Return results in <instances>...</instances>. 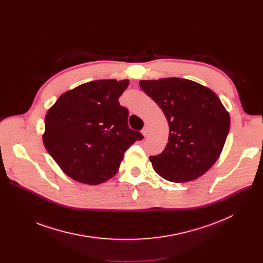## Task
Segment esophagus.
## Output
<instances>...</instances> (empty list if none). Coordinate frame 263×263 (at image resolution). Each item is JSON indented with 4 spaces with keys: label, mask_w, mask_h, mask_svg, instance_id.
<instances>
[{
    "label": "esophagus",
    "mask_w": 263,
    "mask_h": 263,
    "mask_svg": "<svg viewBox=\"0 0 263 263\" xmlns=\"http://www.w3.org/2000/svg\"><path fill=\"white\" fill-rule=\"evenodd\" d=\"M141 132H142V134H143L144 137H147V136L149 135V129H148V127H144Z\"/></svg>",
    "instance_id": "1"
}]
</instances>
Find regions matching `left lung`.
Listing matches in <instances>:
<instances>
[{"instance_id":"8db88e82","label":"left lung","mask_w":263,"mask_h":263,"mask_svg":"<svg viewBox=\"0 0 263 263\" xmlns=\"http://www.w3.org/2000/svg\"><path fill=\"white\" fill-rule=\"evenodd\" d=\"M140 88L161 108L168 123L163 152L149 156L163 179L182 183L204 175L218 159L230 129V116L218 97L192 80H141Z\"/></svg>"}]
</instances>
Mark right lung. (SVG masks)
I'll return each instance as SVG.
<instances>
[{
  "label": "right lung",
  "mask_w": 263,
  "mask_h": 263,
  "mask_svg": "<svg viewBox=\"0 0 263 263\" xmlns=\"http://www.w3.org/2000/svg\"><path fill=\"white\" fill-rule=\"evenodd\" d=\"M129 80H97L61 95L48 110L43 141L64 174L98 185L114 177L124 154L143 138L128 126L119 99Z\"/></svg>",
  "instance_id": "1"
}]
</instances>
